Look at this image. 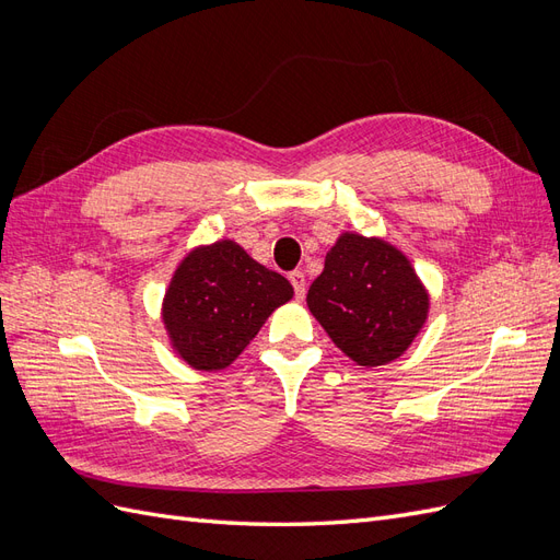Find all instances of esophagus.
<instances>
[{"label": "esophagus", "mask_w": 560, "mask_h": 560, "mask_svg": "<svg viewBox=\"0 0 560 560\" xmlns=\"http://www.w3.org/2000/svg\"><path fill=\"white\" fill-rule=\"evenodd\" d=\"M290 282L294 287V294H296L299 301L306 296V276H303L301 270H294V273H290Z\"/></svg>", "instance_id": "esophagus-1"}]
</instances>
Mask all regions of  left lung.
<instances>
[{
    "mask_svg": "<svg viewBox=\"0 0 560 560\" xmlns=\"http://www.w3.org/2000/svg\"><path fill=\"white\" fill-rule=\"evenodd\" d=\"M306 303L334 346L364 369L401 358L430 315V292L409 257L354 231L338 235Z\"/></svg>",
    "mask_w": 560,
    "mask_h": 560,
    "instance_id": "1",
    "label": "left lung"
}]
</instances>
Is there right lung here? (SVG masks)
Instances as JSON below:
<instances>
[{"instance_id":"add662e5","label":"right lung","mask_w":560,"mask_h":560,"mask_svg":"<svg viewBox=\"0 0 560 560\" xmlns=\"http://www.w3.org/2000/svg\"><path fill=\"white\" fill-rule=\"evenodd\" d=\"M292 296L290 280L222 238L184 254L163 294L161 322L182 362L222 371Z\"/></svg>"}]
</instances>
